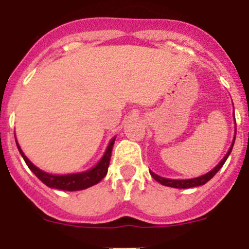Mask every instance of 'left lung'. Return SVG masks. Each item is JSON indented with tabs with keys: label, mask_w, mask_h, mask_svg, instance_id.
Returning <instances> with one entry per match:
<instances>
[{
	"label": "left lung",
	"mask_w": 249,
	"mask_h": 249,
	"mask_svg": "<svg viewBox=\"0 0 249 249\" xmlns=\"http://www.w3.org/2000/svg\"><path fill=\"white\" fill-rule=\"evenodd\" d=\"M236 124V123H235ZM235 137H236V132H235ZM233 143H235V139L232 141V144L231 147L229 148V152L225 154V157L223 158L222 161L219 162V164L217 165V166L214 167L213 170H211L210 172H207L206 175L203 176H200V177H196V178H192V179H169V178H164V177H160V176L155 175L154 172L149 171L150 175H152V177L154 178L157 182L161 183L162 185H166V187H171V188H178V189H187V188H194V187H199V185H203L206 184V183L208 182V180L211 179V178L213 177V176L215 175L218 171H219L220 169H222V166L224 165V162L227 161L228 157L230 155V153H231L232 150V147H233Z\"/></svg>",
	"instance_id": "obj_1"
}]
</instances>
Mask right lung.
I'll return each mask as SVG.
<instances>
[{
    "label": "right lung",
    "instance_id": "1",
    "mask_svg": "<svg viewBox=\"0 0 249 249\" xmlns=\"http://www.w3.org/2000/svg\"><path fill=\"white\" fill-rule=\"evenodd\" d=\"M114 141L115 139L110 141L106 152H105L104 157L101 158V160H100V161L97 162L92 169L88 170V171L85 172L71 173V175H50V173L42 171V170H39L38 167L35 166V165L27 159L26 155L24 154L21 148H20L19 144H18V142H17V147L18 149H19L21 157L24 158L25 162H26V165L29 166V169L31 170V171L36 175V177L38 178L39 180H42L44 184L48 185L49 188H54V189L67 190V192H76V190L87 189V188L97 184V183H99L100 180L107 175Z\"/></svg>",
    "mask_w": 249,
    "mask_h": 249
}]
</instances>
